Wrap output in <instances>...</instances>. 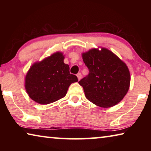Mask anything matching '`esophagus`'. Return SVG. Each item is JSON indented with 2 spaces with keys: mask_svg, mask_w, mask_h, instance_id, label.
<instances>
[{
  "mask_svg": "<svg viewBox=\"0 0 151 151\" xmlns=\"http://www.w3.org/2000/svg\"><path fill=\"white\" fill-rule=\"evenodd\" d=\"M76 76H77V78H78V81L79 80H81V77H82V75H81V73H78L77 75H76Z\"/></svg>",
  "mask_w": 151,
  "mask_h": 151,
  "instance_id": "esophagus-1",
  "label": "esophagus"
}]
</instances>
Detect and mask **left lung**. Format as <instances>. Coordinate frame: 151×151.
<instances>
[{
	"instance_id": "1",
	"label": "left lung",
	"mask_w": 151,
	"mask_h": 151,
	"mask_svg": "<svg viewBox=\"0 0 151 151\" xmlns=\"http://www.w3.org/2000/svg\"><path fill=\"white\" fill-rule=\"evenodd\" d=\"M88 75L78 82L86 98L97 106H113L129 91L131 76L127 66L105 48H93L82 54Z\"/></svg>"
}]
</instances>
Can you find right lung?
Returning a JSON list of instances; mask_svg holds the SVG:
<instances>
[{"label":"right lung","instance_id":"1","mask_svg":"<svg viewBox=\"0 0 151 151\" xmlns=\"http://www.w3.org/2000/svg\"><path fill=\"white\" fill-rule=\"evenodd\" d=\"M64 58L62 52H57L30 66L24 86L32 100L41 104L54 103L63 98L71 84L78 81L77 76L70 74Z\"/></svg>","mask_w":151,"mask_h":151}]
</instances>
